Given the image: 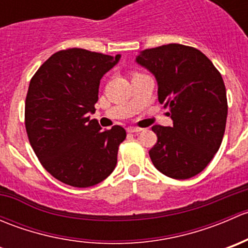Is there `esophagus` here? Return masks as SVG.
<instances>
[{
	"instance_id": "34e87169",
	"label": "esophagus",
	"mask_w": 248,
	"mask_h": 248,
	"mask_svg": "<svg viewBox=\"0 0 248 248\" xmlns=\"http://www.w3.org/2000/svg\"><path fill=\"white\" fill-rule=\"evenodd\" d=\"M140 131H141V128H139V127L131 126L127 128V132H128V133H137V132H140Z\"/></svg>"
}]
</instances>
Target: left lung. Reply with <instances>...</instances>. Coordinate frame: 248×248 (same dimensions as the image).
I'll return each mask as SVG.
<instances>
[{"label": "left lung", "mask_w": 248, "mask_h": 248, "mask_svg": "<svg viewBox=\"0 0 248 248\" xmlns=\"http://www.w3.org/2000/svg\"><path fill=\"white\" fill-rule=\"evenodd\" d=\"M158 82V101L169 108L171 127L156 124L149 151L157 170L185 180L206 168L221 146L228 103L218 69L196 47L167 44L137 57Z\"/></svg>", "instance_id": "left-lung-1"}]
</instances>
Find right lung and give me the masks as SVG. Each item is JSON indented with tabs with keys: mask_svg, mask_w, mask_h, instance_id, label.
I'll use <instances>...</instances> for the list:
<instances>
[{
	"mask_svg": "<svg viewBox=\"0 0 248 248\" xmlns=\"http://www.w3.org/2000/svg\"><path fill=\"white\" fill-rule=\"evenodd\" d=\"M79 47L49 57L30 81L25 101L29 141L44 169L73 187H91L111 174L126 131H103L89 114L96 111L102 77L119 62Z\"/></svg>",
	"mask_w": 248,
	"mask_h": 248,
	"instance_id": "add662e5",
	"label": "right lung"
}]
</instances>
